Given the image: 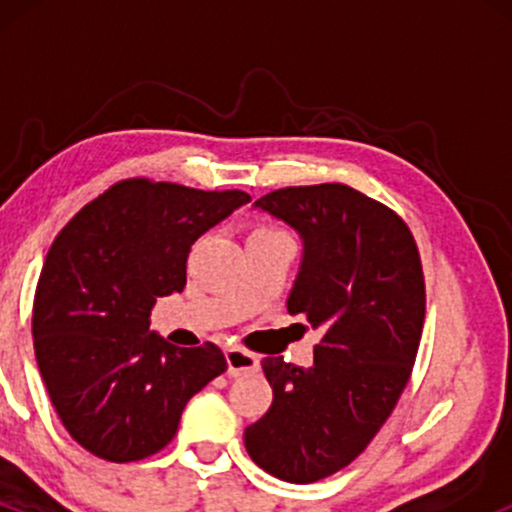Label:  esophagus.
<instances>
[{
	"label": "esophagus",
	"mask_w": 512,
	"mask_h": 512,
	"mask_svg": "<svg viewBox=\"0 0 512 512\" xmlns=\"http://www.w3.org/2000/svg\"><path fill=\"white\" fill-rule=\"evenodd\" d=\"M226 366H228V375L238 378V375L255 373V370L260 368V358L250 354V351L233 346V349H226Z\"/></svg>",
	"instance_id": "obj_1"
}]
</instances>
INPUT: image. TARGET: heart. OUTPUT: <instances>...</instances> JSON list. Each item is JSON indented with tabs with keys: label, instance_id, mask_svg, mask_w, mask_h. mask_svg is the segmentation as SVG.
<instances>
[{
	"label": "heart",
	"instance_id": "heart-1",
	"mask_svg": "<svg viewBox=\"0 0 512 512\" xmlns=\"http://www.w3.org/2000/svg\"><path fill=\"white\" fill-rule=\"evenodd\" d=\"M262 231H267V233H274V231H269V228H262Z\"/></svg>",
	"mask_w": 512,
	"mask_h": 512
}]
</instances>
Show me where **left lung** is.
Returning <instances> with one entry per match:
<instances>
[{
    "instance_id": "obj_1",
    "label": "left lung",
    "mask_w": 512,
    "mask_h": 512,
    "mask_svg": "<svg viewBox=\"0 0 512 512\" xmlns=\"http://www.w3.org/2000/svg\"><path fill=\"white\" fill-rule=\"evenodd\" d=\"M301 238L286 301L322 332L313 366L262 361L272 407L245 428L257 467L291 484L344 469L407 387L426 317L424 272L407 223L349 185L286 187L252 204Z\"/></svg>"
}]
</instances>
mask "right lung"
Returning a JSON list of instances; mask_svg holds the SVG:
<instances>
[{"label":"right lung","mask_w":512,"mask_h":512,"mask_svg":"<svg viewBox=\"0 0 512 512\" xmlns=\"http://www.w3.org/2000/svg\"><path fill=\"white\" fill-rule=\"evenodd\" d=\"M248 202L240 190L125 180L55 238L35 291L33 344L81 448L108 462L154 455L190 397L226 370L219 346L178 349L149 330V317L156 298L185 289L195 240Z\"/></svg>","instance_id":"add662e5"}]
</instances>
